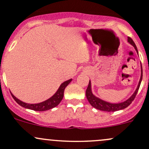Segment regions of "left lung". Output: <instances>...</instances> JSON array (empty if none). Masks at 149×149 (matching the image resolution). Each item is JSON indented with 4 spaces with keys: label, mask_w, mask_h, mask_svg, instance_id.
<instances>
[{
    "label": "left lung",
    "mask_w": 149,
    "mask_h": 149,
    "mask_svg": "<svg viewBox=\"0 0 149 149\" xmlns=\"http://www.w3.org/2000/svg\"><path fill=\"white\" fill-rule=\"evenodd\" d=\"M128 40L129 43H130L131 45L134 47L136 51V52L138 53L136 46L135 43L134 42V41L132 40V38L129 37L128 40ZM142 76H143V71H142V66H141V78H140V81H139V83L138 87H137L134 93V94L131 96L130 98L123 102H120V103H117V104H112V103H109V102H105V101L102 100L98 98V97H95V96L92 93V91H91V81H89V84H88L87 89H86V97H87L88 102H90V104H91L93 107H95V108H96L97 109H100V110L105 111V112H115V111L120 110V109H123L126 108V107H128V106L130 105L131 103H132V101L134 100L136 95L137 93H138L140 85H141Z\"/></svg>",
    "instance_id": "obj_1"
}]
</instances>
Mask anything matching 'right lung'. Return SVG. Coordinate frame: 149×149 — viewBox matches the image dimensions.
I'll return each instance as SVG.
<instances>
[{
	"label": "right lung",
	"mask_w": 149,
	"mask_h": 149,
	"mask_svg": "<svg viewBox=\"0 0 149 149\" xmlns=\"http://www.w3.org/2000/svg\"><path fill=\"white\" fill-rule=\"evenodd\" d=\"M71 81L72 79H70L65 81V82H63L61 86H60V87L58 89V91H56V93H55L52 97H50L49 99L47 100L38 104L25 103V102H22V101H20L19 100L16 98L12 93H11V95H12V97H13V99L16 101V102H17V104H19V105L24 107V108L32 109V110L35 111H46L56 107V106L60 103L61 100L63 99V93H64L65 88H66V86L69 84Z\"/></svg>",
	"instance_id": "1"
}]
</instances>
